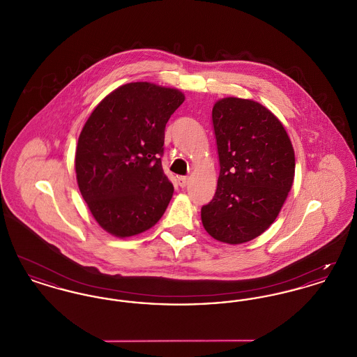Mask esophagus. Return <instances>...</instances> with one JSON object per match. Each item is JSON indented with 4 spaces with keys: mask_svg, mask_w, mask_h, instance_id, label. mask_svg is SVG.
Masks as SVG:
<instances>
[{
    "mask_svg": "<svg viewBox=\"0 0 357 357\" xmlns=\"http://www.w3.org/2000/svg\"><path fill=\"white\" fill-rule=\"evenodd\" d=\"M188 182H190V178L188 176H179L178 178V183H179V186L181 187H186L188 185Z\"/></svg>",
    "mask_w": 357,
    "mask_h": 357,
    "instance_id": "1",
    "label": "esophagus"
}]
</instances>
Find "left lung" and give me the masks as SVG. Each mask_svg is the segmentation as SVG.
<instances>
[{"label": "left lung", "instance_id": "1", "mask_svg": "<svg viewBox=\"0 0 357 357\" xmlns=\"http://www.w3.org/2000/svg\"><path fill=\"white\" fill-rule=\"evenodd\" d=\"M213 127L221 169L201 218L211 237L243 243L261 236L285 202L294 178L293 146L281 121L248 99L215 102Z\"/></svg>", "mask_w": 357, "mask_h": 357}]
</instances>
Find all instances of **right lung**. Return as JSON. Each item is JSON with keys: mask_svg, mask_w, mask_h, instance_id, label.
<instances>
[{"mask_svg": "<svg viewBox=\"0 0 357 357\" xmlns=\"http://www.w3.org/2000/svg\"><path fill=\"white\" fill-rule=\"evenodd\" d=\"M183 102L178 89L130 83L105 96L86 120L76 149V178L105 231L136 236L165 214L174 192L162 169L165 128Z\"/></svg>", "mask_w": 357, "mask_h": 357, "instance_id": "1", "label": "right lung"}]
</instances>
